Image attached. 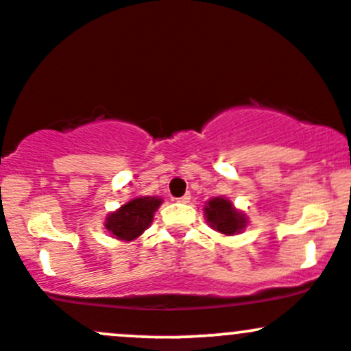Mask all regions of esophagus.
<instances>
[{
  "instance_id": "obj_1",
  "label": "esophagus",
  "mask_w": 351,
  "mask_h": 351,
  "mask_svg": "<svg viewBox=\"0 0 351 351\" xmlns=\"http://www.w3.org/2000/svg\"><path fill=\"white\" fill-rule=\"evenodd\" d=\"M189 201H191V194H184L182 197L177 199V202H182V204H187Z\"/></svg>"
}]
</instances>
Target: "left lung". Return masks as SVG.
Wrapping results in <instances>:
<instances>
[{
    "label": "left lung",
    "instance_id": "8db88e82",
    "mask_svg": "<svg viewBox=\"0 0 351 351\" xmlns=\"http://www.w3.org/2000/svg\"><path fill=\"white\" fill-rule=\"evenodd\" d=\"M206 217L210 222V228L222 234H236L246 226V217L232 207L228 199L214 197L207 202Z\"/></svg>",
    "mask_w": 351,
    "mask_h": 351
}]
</instances>
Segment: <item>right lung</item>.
Segmentation results:
<instances>
[{
    "label": "right lung",
    "instance_id": "right-lung-1",
    "mask_svg": "<svg viewBox=\"0 0 351 351\" xmlns=\"http://www.w3.org/2000/svg\"><path fill=\"white\" fill-rule=\"evenodd\" d=\"M160 204L162 199L157 197L132 199L125 206L120 207L117 213H112L107 217L105 226L117 239L132 241L149 228L154 213Z\"/></svg>",
    "mask_w": 351,
    "mask_h": 351
}]
</instances>
